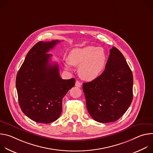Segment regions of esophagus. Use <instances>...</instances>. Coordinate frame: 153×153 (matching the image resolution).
Masks as SVG:
<instances>
[{"instance_id": "1", "label": "esophagus", "mask_w": 153, "mask_h": 153, "mask_svg": "<svg viewBox=\"0 0 153 153\" xmlns=\"http://www.w3.org/2000/svg\"><path fill=\"white\" fill-rule=\"evenodd\" d=\"M75 86L77 87H79V88H80L81 86H82V83H80L79 81L77 80L75 83Z\"/></svg>"}]
</instances>
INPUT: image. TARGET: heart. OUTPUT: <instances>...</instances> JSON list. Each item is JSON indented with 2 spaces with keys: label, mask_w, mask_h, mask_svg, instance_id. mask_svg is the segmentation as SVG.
I'll return each instance as SVG.
<instances>
[{
  "label": "heart",
  "mask_w": 153,
  "mask_h": 153,
  "mask_svg": "<svg viewBox=\"0 0 153 153\" xmlns=\"http://www.w3.org/2000/svg\"><path fill=\"white\" fill-rule=\"evenodd\" d=\"M107 62V56L103 48L86 46L73 49L70 53L65 67L70 68V65L79 67L80 77L87 81L98 78L104 71Z\"/></svg>",
  "instance_id": "b5f03b06"
}]
</instances>
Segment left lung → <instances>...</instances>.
Instances as JSON below:
<instances>
[{
  "label": "left lung",
  "instance_id": "left-lung-1",
  "mask_svg": "<svg viewBox=\"0 0 153 153\" xmlns=\"http://www.w3.org/2000/svg\"><path fill=\"white\" fill-rule=\"evenodd\" d=\"M133 86L131 70L121 52L113 47L104 71L96 79L83 84L90 116L100 123L117 120L131 103Z\"/></svg>",
  "mask_w": 153,
  "mask_h": 153
}]
</instances>
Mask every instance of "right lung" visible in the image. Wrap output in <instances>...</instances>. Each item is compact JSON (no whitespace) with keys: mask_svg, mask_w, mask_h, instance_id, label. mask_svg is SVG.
Returning a JSON list of instances; mask_svg holds the SVG:
<instances>
[{"mask_svg":"<svg viewBox=\"0 0 153 153\" xmlns=\"http://www.w3.org/2000/svg\"><path fill=\"white\" fill-rule=\"evenodd\" d=\"M60 41H40L29 51L16 80L19 106L30 119L42 123L56 120L62 99L75 85L74 78L62 79L57 63H50L47 53Z\"/></svg>","mask_w":153,"mask_h":153,"instance_id":"obj_1","label":"right lung"}]
</instances>
